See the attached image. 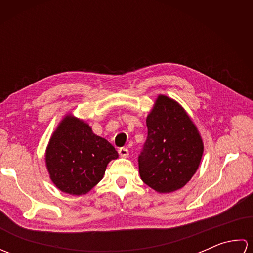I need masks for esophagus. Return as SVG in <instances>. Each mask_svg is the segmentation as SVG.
<instances>
[{"instance_id":"34e87169","label":"esophagus","mask_w":253,"mask_h":253,"mask_svg":"<svg viewBox=\"0 0 253 253\" xmlns=\"http://www.w3.org/2000/svg\"><path fill=\"white\" fill-rule=\"evenodd\" d=\"M118 153H120L122 158H128V155H129V151H128L127 148H121L118 150Z\"/></svg>"}]
</instances>
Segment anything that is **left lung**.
Masks as SVG:
<instances>
[{
	"instance_id": "obj_1",
	"label": "left lung",
	"mask_w": 253,
	"mask_h": 253,
	"mask_svg": "<svg viewBox=\"0 0 253 253\" xmlns=\"http://www.w3.org/2000/svg\"><path fill=\"white\" fill-rule=\"evenodd\" d=\"M147 127V140L138 158L142 181L160 193L180 189L195 175L203 154L196 125L179 103L160 94Z\"/></svg>"
}]
</instances>
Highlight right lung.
I'll return each instance as SVG.
<instances>
[{
    "label": "right lung",
    "mask_w": 253,
    "mask_h": 253,
    "mask_svg": "<svg viewBox=\"0 0 253 253\" xmlns=\"http://www.w3.org/2000/svg\"><path fill=\"white\" fill-rule=\"evenodd\" d=\"M117 158L115 148L94 135L87 123L66 115L47 144L45 163L50 178L58 189L82 196L103 178L107 164Z\"/></svg>",
    "instance_id": "add662e5"
}]
</instances>
